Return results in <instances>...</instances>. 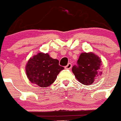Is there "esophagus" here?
Returning <instances> with one entry per match:
<instances>
[{
  "instance_id": "obj_1",
  "label": "esophagus",
  "mask_w": 121,
  "mask_h": 121,
  "mask_svg": "<svg viewBox=\"0 0 121 121\" xmlns=\"http://www.w3.org/2000/svg\"><path fill=\"white\" fill-rule=\"evenodd\" d=\"M71 67H72L71 63H68V65H67L66 66H65V69H70Z\"/></svg>"
}]
</instances>
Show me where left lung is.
Listing matches in <instances>:
<instances>
[{
	"label": "left lung",
	"mask_w": 121,
	"mask_h": 121,
	"mask_svg": "<svg viewBox=\"0 0 121 121\" xmlns=\"http://www.w3.org/2000/svg\"><path fill=\"white\" fill-rule=\"evenodd\" d=\"M102 61L93 52H82L77 61V66L72 67V72L79 82L89 86L93 84L96 77L101 75Z\"/></svg>",
	"instance_id": "1"
}]
</instances>
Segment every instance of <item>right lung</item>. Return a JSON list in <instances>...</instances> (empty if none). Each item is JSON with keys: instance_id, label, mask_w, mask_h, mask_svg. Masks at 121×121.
<instances>
[{"instance_id": "add662e5", "label": "right lung", "mask_w": 121, "mask_h": 121, "mask_svg": "<svg viewBox=\"0 0 121 121\" xmlns=\"http://www.w3.org/2000/svg\"><path fill=\"white\" fill-rule=\"evenodd\" d=\"M64 67L59 65V61L50 57L48 53H38L29 58L26 63V76L32 83L41 87L49 86L56 79Z\"/></svg>"}]
</instances>
